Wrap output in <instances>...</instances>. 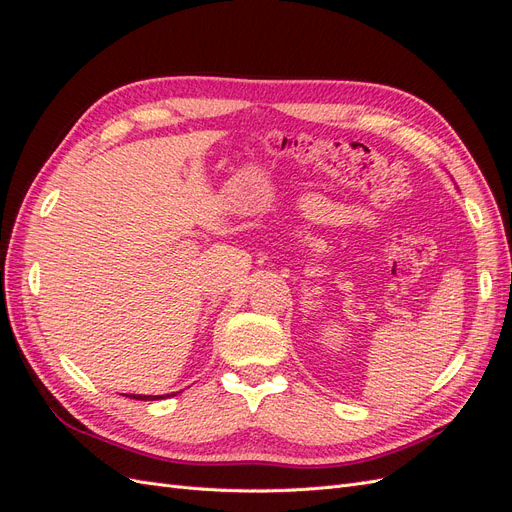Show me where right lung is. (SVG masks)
<instances>
[{
	"label": "right lung",
	"mask_w": 512,
	"mask_h": 512,
	"mask_svg": "<svg viewBox=\"0 0 512 512\" xmlns=\"http://www.w3.org/2000/svg\"><path fill=\"white\" fill-rule=\"evenodd\" d=\"M130 399H158V397H151V395H132Z\"/></svg>",
	"instance_id": "add662e5"
}]
</instances>
